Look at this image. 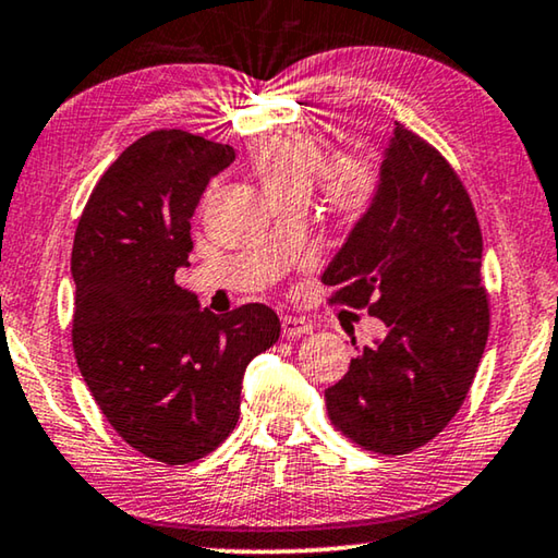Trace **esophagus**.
<instances>
[{
	"label": "esophagus",
	"instance_id": "1",
	"mask_svg": "<svg viewBox=\"0 0 558 558\" xmlns=\"http://www.w3.org/2000/svg\"><path fill=\"white\" fill-rule=\"evenodd\" d=\"M311 332H313V325L303 320V317H293V315L282 317V338L286 340L303 338V335H311Z\"/></svg>",
	"mask_w": 558,
	"mask_h": 558
}]
</instances>
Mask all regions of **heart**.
<instances>
[{"label":"heart","mask_w":558,"mask_h":558,"mask_svg":"<svg viewBox=\"0 0 558 558\" xmlns=\"http://www.w3.org/2000/svg\"><path fill=\"white\" fill-rule=\"evenodd\" d=\"M251 166L272 198H305L313 181L327 214L357 226L383 193V163L365 148H340L325 156L323 141L305 131H276L251 151Z\"/></svg>","instance_id":"heart-1"}]
</instances>
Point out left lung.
<instances>
[{
  "label": "left lung",
  "mask_w": 558,
  "mask_h": 558,
  "mask_svg": "<svg viewBox=\"0 0 558 558\" xmlns=\"http://www.w3.org/2000/svg\"><path fill=\"white\" fill-rule=\"evenodd\" d=\"M383 193L323 272L327 303L367 311L385 340L357 348L325 390L340 435L385 457L414 452L452 422L489 338L482 228L452 163L395 123ZM355 344V342H352Z\"/></svg>",
  "instance_id": "left-lung-1"
}]
</instances>
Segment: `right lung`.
Here are the masks:
<instances>
[{"label":"right lung","instance_id":"obj_1","mask_svg":"<svg viewBox=\"0 0 558 558\" xmlns=\"http://www.w3.org/2000/svg\"><path fill=\"white\" fill-rule=\"evenodd\" d=\"M233 158L228 144L151 131L106 168L76 226L78 373L117 435L154 462L214 452L235 429L247 362L280 338L268 305L214 315L175 286L201 193Z\"/></svg>","mask_w":558,"mask_h":558}]
</instances>
